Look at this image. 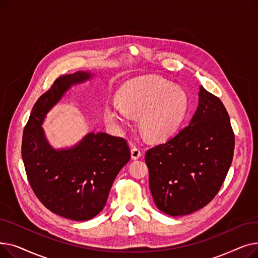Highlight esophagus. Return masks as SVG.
<instances>
[{
  "label": "esophagus",
  "instance_id": "1",
  "mask_svg": "<svg viewBox=\"0 0 258 258\" xmlns=\"http://www.w3.org/2000/svg\"><path fill=\"white\" fill-rule=\"evenodd\" d=\"M131 155H132V159L136 160V159H139L142 155L140 148L137 147V146H133L132 150H131Z\"/></svg>",
  "mask_w": 258,
  "mask_h": 258
}]
</instances>
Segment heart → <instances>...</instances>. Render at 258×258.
<instances>
[{
	"mask_svg": "<svg viewBox=\"0 0 258 258\" xmlns=\"http://www.w3.org/2000/svg\"><path fill=\"white\" fill-rule=\"evenodd\" d=\"M187 110L188 98L182 88L159 77H143L122 88L119 101L106 103L104 117L121 127L127 125L130 116H140L144 136L160 141L180 126Z\"/></svg>",
	"mask_w": 258,
	"mask_h": 258,
	"instance_id": "b5f03b06",
	"label": "heart"
}]
</instances>
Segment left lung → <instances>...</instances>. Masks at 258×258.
Wrapping results in <instances>:
<instances>
[{
    "label": "left lung",
    "mask_w": 258,
    "mask_h": 258,
    "mask_svg": "<svg viewBox=\"0 0 258 258\" xmlns=\"http://www.w3.org/2000/svg\"><path fill=\"white\" fill-rule=\"evenodd\" d=\"M199 97L190 123L145 153L155 204L171 216L209 204L232 163L234 133L226 107L203 86Z\"/></svg>",
    "instance_id": "1"
}]
</instances>
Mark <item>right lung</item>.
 <instances>
[{
    "label": "right lung",
    "mask_w": 258,
    "mask_h": 258,
    "mask_svg": "<svg viewBox=\"0 0 258 258\" xmlns=\"http://www.w3.org/2000/svg\"><path fill=\"white\" fill-rule=\"evenodd\" d=\"M92 75H61L40 96L24 128L22 158L36 198L50 211L73 221H88L105 206L116 175L131 159L124 138L90 133L76 146L55 151L48 144L43 120L72 85Z\"/></svg>",
    "instance_id": "right-lung-1"
}]
</instances>
